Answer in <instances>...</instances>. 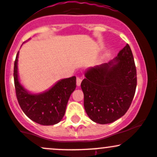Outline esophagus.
I'll list each match as a JSON object with an SVG mask.
<instances>
[{"label":"esophagus","instance_id":"34e87169","mask_svg":"<svg viewBox=\"0 0 157 157\" xmlns=\"http://www.w3.org/2000/svg\"><path fill=\"white\" fill-rule=\"evenodd\" d=\"M82 78H81V77H77L76 78V85L77 86H80L81 83H82Z\"/></svg>","mask_w":157,"mask_h":157}]
</instances>
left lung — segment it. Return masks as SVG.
I'll list each match as a JSON object with an SVG mask.
<instances>
[{
    "mask_svg": "<svg viewBox=\"0 0 157 157\" xmlns=\"http://www.w3.org/2000/svg\"><path fill=\"white\" fill-rule=\"evenodd\" d=\"M81 84L84 106L90 120L110 124L124 116L136 93L137 75L128 44L109 63L89 68Z\"/></svg>",
    "mask_w": 157,
    "mask_h": 157,
    "instance_id": "obj_1",
    "label": "left lung"
}]
</instances>
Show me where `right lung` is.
Instances as JSON below:
<instances>
[{
  "label": "right lung",
  "instance_id": "right-lung-1",
  "mask_svg": "<svg viewBox=\"0 0 157 157\" xmlns=\"http://www.w3.org/2000/svg\"><path fill=\"white\" fill-rule=\"evenodd\" d=\"M18 58L14 63V83L18 104L24 113L34 122L44 126L54 125L64 116L67 102L76 87L75 76L58 81L49 90L31 94L21 85L18 75Z\"/></svg>",
  "mask_w": 157,
  "mask_h": 157
}]
</instances>
